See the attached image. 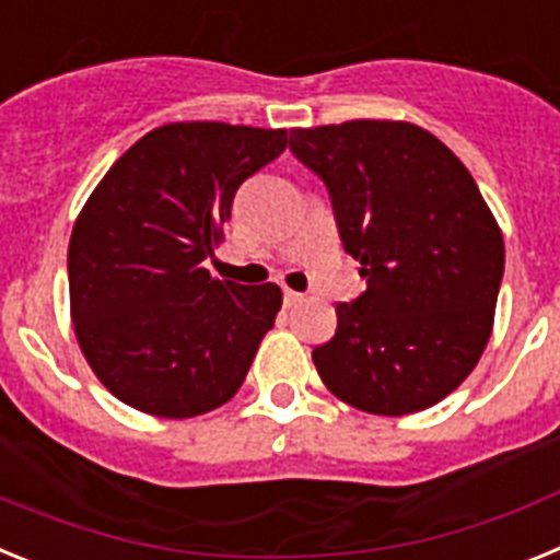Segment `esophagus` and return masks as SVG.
Returning <instances> with one entry per match:
<instances>
[{"mask_svg":"<svg viewBox=\"0 0 560 560\" xmlns=\"http://www.w3.org/2000/svg\"><path fill=\"white\" fill-rule=\"evenodd\" d=\"M301 299H304V295L295 293V290H290V287H284V304H287V307H293V304H299Z\"/></svg>","mask_w":560,"mask_h":560,"instance_id":"1","label":"esophagus"}]
</instances>
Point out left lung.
Returning <instances> with one entry per match:
<instances>
[{"label":"left lung","mask_w":560,"mask_h":560,"mask_svg":"<svg viewBox=\"0 0 560 560\" xmlns=\"http://www.w3.org/2000/svg\"><path fill=\"white\" fill-rule=\"evenodd\" d=\"M290 152L327 186L366 279L313 349L320 381L369 415L434 406L482 358L504 276L502 231L476 179L434 135L395 120L293 129Z\"/></svg>","instance_id":"obj_1"}]
</instances>
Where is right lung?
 I'll use <instances>...</instances> for the list:
<instances>
[{"instance_id":"1","label":"right lung","mask_w":560,"mask_h":560,"mask_svg":"<svg viewBox=\"0 0 560 560\" xmlns=\"http://www.w3.org/2000/svg\"><path fill=\"white\" fill-rule=\"evenodd\" d=\"M284 149V129L160 126L86 199L67 253L72 324L126 406L186 420L240 392L281 290L213 279L202 261L242 183Z\"/></svg>"}]
</instances>
